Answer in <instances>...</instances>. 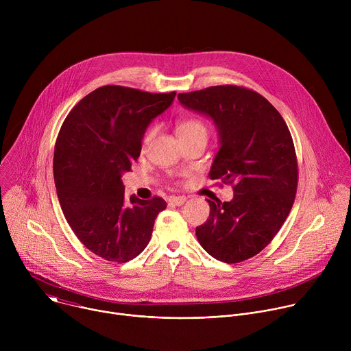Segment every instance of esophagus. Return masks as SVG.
Returning a JSON list of instances; mask_svg holds the SVG:
<instances>
[{
  "instance_id": "1",
  "label": "esophagus",
  "mask_w": 351,
  "mask_h": 351,
  "mask_svg": "<svg viewBox=\"0 0 351 351\" xmlns=\"http://www.w3.org/2000/svg\"><path fill=\"white\" fill-rule=\"evenodd\" d=\"M169 203L173 206H183L186 203V197L184 195H172V197H169Z\"/></svg>"
}]
</instances>
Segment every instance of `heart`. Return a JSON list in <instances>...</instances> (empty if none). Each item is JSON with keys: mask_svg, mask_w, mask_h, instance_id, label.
I'll use <instances>...</instances> for the list:
<instances>
[{"mask_svg": "<svg viewBox=\"0 0 351 351\" xmlns=\"http://www.w3.org/2000/svg\"><path fill=\"white\" fill-rule=\"evenodd\" d=\"M156 129L149 128L145 130L143 136V145H147L154 137ZM176 133L179 137H191V136H206L207 137V126L203 121L198 118H184L178 122Z\"/></svg>", "mask_w": 351, "mask_h": 351, "instance_id": "b5f03b06", "label": "heart"}]
</instances>
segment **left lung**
Masks as SVG:
<instances>
[{
	"mask_svg": "<svg viewBox=\"0 0 351 351\" xmlns=\"http://www.w3.org/2000/svg\"><path fill=\"white\" fill-rule=\"evenodd\" d=\"M178 99L214 121L221 147L210 178L234 193L230 202L208 199L198 243L218 261H245L272 241L294 203L298 168L289 128L265 97L243 86H211Z\"/></svg>",
	"mask_w": 351,
	"mask_h": 351,
	"instance_id": "8db88e82",
	"label": "left lung"
}]
</instances>
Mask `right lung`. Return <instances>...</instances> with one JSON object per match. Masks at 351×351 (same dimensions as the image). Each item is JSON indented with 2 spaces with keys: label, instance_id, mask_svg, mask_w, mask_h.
<instances>
[{
  "label": "right lung",
  "instance_id": "right-lung-1",
  "mask_svg": "<svg viewBox=\"0 0 351 351\" xmlns=\"http://www.w3.org/2000/svg\"><path fill=\"white\" fill-rule=\"evenodd\" d=\"M176 93L98 87L65 118L54 149V180L64 215L77 239L107 261L128 263L147 247L165 199L128 198L122 175L141 152L147 126Z\"/></svg>",
  "mask_w": 351,
  "mask_h": 351
}]
</instances>
